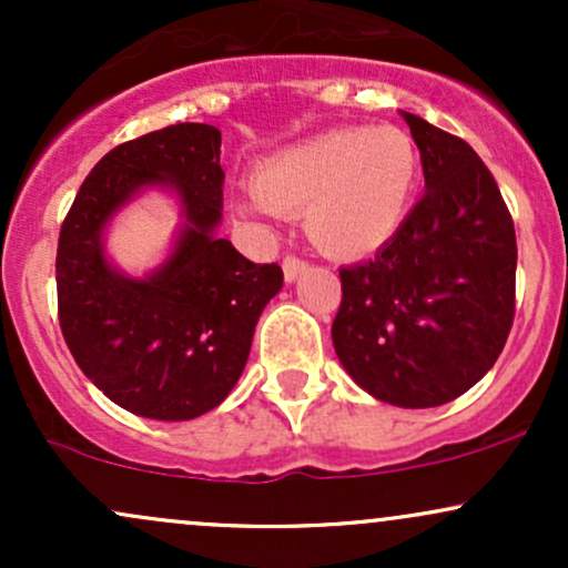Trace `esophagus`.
<instances>
[{"label":"esophagus","instance_id":"esophagus-1","mask_svg":"<svg viewBox=\"0 0 568 568\" xmlns=\"http://www.w3.org/2000/svg\"><path fill=\"white\" fill-rule=\"evenodd\" d=\"M306 270H310V264H306L304 258H298V256H285L283 258V275H285V280H288V283L302 277Z\"/></svg>","mask_w":568,"mask_h":568}]
</instances>
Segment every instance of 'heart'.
<instances>
[{
	"mask_svg": "<svg viewBox=\"0 0 568 568\" xmlns=\"http://www.w3.org/2000/svg\"><path fill=\"white\" fill-rule=\"evenodd\" d=\"M419 175V149L403 128H336L258 162L234 211L256 226L304 211L306 234L325 253L357 258L403 230Z\"/></svg>",
	"mask_w": 568,
	"mask_h": 568,
	"instance_id": "obj_1",
	"label": "heart"
}]
</instances>
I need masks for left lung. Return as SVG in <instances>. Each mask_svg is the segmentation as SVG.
Returning a JSON list of instances; mask_svg holds the SVG:
<instances>
[{
	"mask_svg": "<svg viewBox=\"0 0 568 568\" xmlns=\"http://www.w3.org/2000/svg\"><path fill=\"white\" fill-rule=\"evenodd\" d=\"M425 194L368 262L344 266L331 325L347 374L376 400L433 408L497 363L515 317V226L467 141L403 112Z\"/></svg>",
	"mask_w": 568,
	"mask_h": 568,
	"instance_id": "8db88e82",
	"label": "left lung"
}]
</instances>
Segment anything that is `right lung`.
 I'll list each match as a JSON object with an SVG mask.
<instances>
[{"label":"right lung","instance_id":"1","mask_svg":"<svg viewBox=\"0 0 568 568\" xmlns=\"http://www.w3.org/2000/svg\"><path fill=\"white\" fill-rule=\"evenodd\" d=\"M221 133L202 122L114 146L77 192L58 237V321L82 374L130 414L186 422L216 408L243 374L253 331L283 288L277 264H253L216 237L224 207ZM143 185H171L185 226L169 262L128 278L102 230Z\"/></svg>","mask_w":568,"mask_h":568}]
</instances>
